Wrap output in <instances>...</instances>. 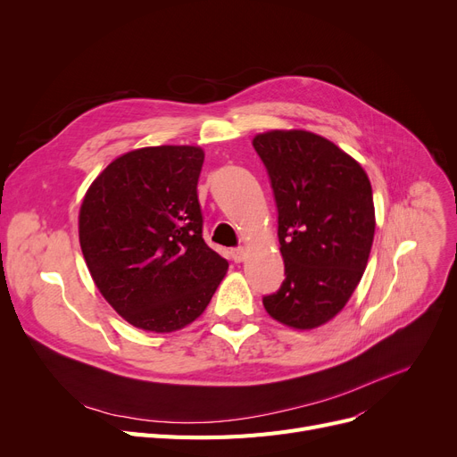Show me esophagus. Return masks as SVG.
Segmentation results:
<instances>
[{
  "mask_svg": "<svg viewBox=\"0 0 457 457\" xmlns=\"http://www.w3.org/2000/svg\"><path fill=\"white\" fill-rule=\"evenodd\" d=\"M245 257H246V250H245V248H235V250H231V259H233L235 262H243Z\"/></svg>",
  "mask_w": 457,
  "mask_h": 457,
  "instance_id": "obj_1",
  "label": "esophagus"
}]
</instances>
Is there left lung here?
Returning <instances> with one entry per match:
<instances>
[{
    "label": "left lung",
    "mask_w": 457,
    "mask_h": 457,
    "mask_svg": "<svg viewBox=\"0 0 457 457\" xmlns=\"http://www.w3.org/2000/svg\"><path fill=\"white\" fill-rule=\"evenodd\" d=\"M252 144L274 190L285 262L279 291L262 305L289 328H319L346 305L367 269L376 228L369 176L309 131L274 129Z\"/></svg>",
    "instance_id": "obj_1"
}]
</instances>
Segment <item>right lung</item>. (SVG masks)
<instances>
[{
    "label": "right lung",
    "instance_id": "1",
    "mask_svg": "<svg viewBox=\"0 0 457 457\" xmlns=\"http://www.w3.org/2000/svg\"><path fill=\"white\" fill-rule=\"evenodd\" d=\"M198 146H150L114 159L88 187L79 243L90 276L120 317L170 333L196 320L228 261L204 237Z\"/></svg>",
    "mask_w": 457,
    "mask_h": 457
}]
</instances>
